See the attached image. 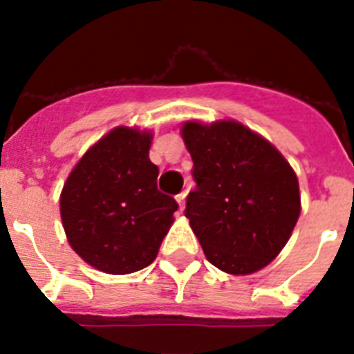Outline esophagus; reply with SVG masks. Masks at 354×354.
Listing matches in <instances>:
<instances>
[{
    "label": "esophagus",
    "mask_w": 354,
    "mask_h": 354,
    "mask_svg": "<svg viewBox=\"0 0 354 354\" xmlns=\"http://www.w3.org/2000/svg\"><path fill=\"white\" fill-rule=\"evenodd\" d=\"M185 196H187V193H185V191H182L180 194H176V202H178V205H180V209H183V207H185Z\"/></svg>",
    "instance_id": "esophagus-1"
}]
</instances>
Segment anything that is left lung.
<instances>
[{"label":"left lung","mask_w":354,"mask_h":354,"mask_svg":"<svg viewBox=\"0 0 354 354\" xmlns=\"http://www.w3.org/2000/svg\"><path fill=\"white\" fill-rule=\"evenodd\" d=\"M194 191L185 216L211 264L248 275L285 248L301 211L296 172L281 152L236 121H187Z\"/></svg>","instance_id":"obj_1"}]
</instances>
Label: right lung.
I'll return each instance as SVG.
<instances>
[{
  "mask_svg": "<svg viewBox=\"0 0 354 354\" xmlns=\"http://www.w3.org/2000/svg\"><path fill=\"white\" fill-rule=\"evenodd\" d=\"M152 133L118 127L75 165L60 194V215L75 252L106 274L149 266L174 222L176 200L160 193L150 161Z\"/></svg>",
  "mask_w": 354,
  "mask_h": 354,
  "instance_id": "1",
  "label": "right lung"
}]
</instances>
